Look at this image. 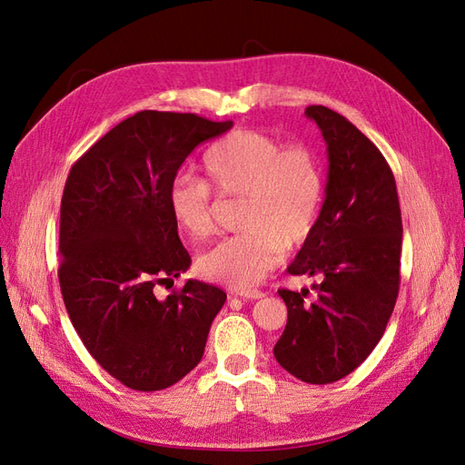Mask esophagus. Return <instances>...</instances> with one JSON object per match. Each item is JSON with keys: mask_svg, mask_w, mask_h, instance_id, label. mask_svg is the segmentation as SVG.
<instances>
[{"mask_svg": "<svg viewBox=\"0 0 465 465\" xmlns=\"http://www.w3.org/2000/svg\"><path fill=\"white\" fill-rule=\"evenodd\" d=\"M238 297L256 301V299H263L265 292H263V291H258V289H250V291H241V292H238Z\"/></svg>", "mask_w": 465, "mask_h": 465, "instance_id": "34e87169", "label": "esophagus"}]
</instances>
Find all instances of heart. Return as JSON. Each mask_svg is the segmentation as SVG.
I'll use <instances>...</instances> for the list:
<instances>
[{
	"label": "heart",
	"instance_id": "heart-1",
	"mask_svg": "<svg viewBox=\"0 0 465 465\" xmlns=\"http://www.w3.org/2000/svg\"><path fill=\"white\" fill-rule=\"evenodd\" d=\"M205 180L176 176L168 209L180 231L203 241L213 231V190L221 198L241 195L238 227L198 260L203 277L232 289L260 283L283 258L314 232L326 195V176L316 153L287 145L258 130H236L203 154Z\"/></svg>",
	"mask_w": 465,
	"mask_h": 465
}]
</instances>
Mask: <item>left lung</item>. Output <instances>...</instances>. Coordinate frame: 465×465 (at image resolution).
<instances>
[{
  "mask_svg": "<svg viewBox=\"0 0 465 465\" xmlns=\"http://www.w3.org/2000/svg\"><path fill=\"white\" fill-rule=\"evenodd\" d=\"M328 145V184L311 238L287 267L318 277L311 292L279 289L287 326L273 347L277 362L308 384H330L367 359L400 291L401 211L384 154L345 116L308 106Z\"/></svg>",
  "mask_w": 465,
  "mask_h": 465,
  "instance_id": "1",
  "label": "left lung"
}]
</instances>
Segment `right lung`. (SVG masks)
I'll list each match as a JSON object with an SVG mask.
<instances>
[{
    "instance_id": "obj_1",
    "label": "right lung",
    "mask_w": 465,
    "mask_h": 465,
    "mask_svg": "<svg viewBox=\"0 0 465 465\" xmlns=\"http://www.w3.org/2000/svg\"><path fill=\"white\" fill-rule=\"evenodd\" d=\"M231 128V120L142 110L69 171L60 207L64 302L93 359L132 390H164L198 367L227 301L195 279L166 299L153 289L192 263L168 209L171 182L195 147Z\"/></svg>"
}]
</instances>
